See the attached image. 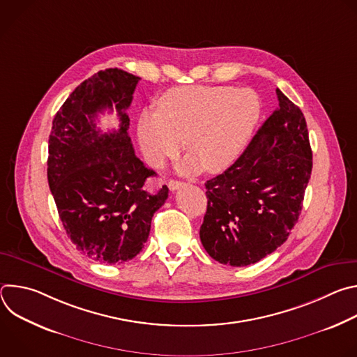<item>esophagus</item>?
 <instances>
[{"instance_id": "esophagus-1", "label": "esophagus", "mask_w": 357, "mask_h": 357, "mask_svg": "<svg viewBox=\"0 0 357 357\" xmlns=\"http://www.w3.org/2000/svg\"><path fill=\"white\" fill-rule=\"evenodd\" d=\"M182 186H185V183L183 182H181V181H169L168 182V188L171 189V190H176V189H179V188H182Z\"/></svg>"}]
</instances>
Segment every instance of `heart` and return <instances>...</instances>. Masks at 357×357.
<instances>
[{
	"instance_id": "heart-1",
	"label": "heart",
	"mask_w": 357,
	"mask_h": 357,
	"mask_svg": "<svg viewBox=\"0 0 357 357\" xmlns=\"http://www.w3.org/2000/svg\"><path fill=\"white\" fill-rule=\"evenodd\" d=\"M260 100L250 89L183 86L164 93L154 112L139 116L137 134L146 162L161 168L183 142L181 169L219 174L243 154L260 119Z\"/></svg>"
}]
</instances>
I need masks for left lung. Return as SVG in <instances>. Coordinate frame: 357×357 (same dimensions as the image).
Here are the masks:
<instances>
[{
	"instance_id": "1",
	"label": "left lung",
	"mask_w": 357,
	"mask_h": 357,
	"mask_svg": "<svg viewBox=\"0 0 357 357\" xmlns=\"http://www.w3.org/2000/svg\"><path fill=\"white\" fill-rule=\"evenodd\" d=\"M278 109L264 121L240 158L208 181V209L200 241L209 256L233 267L275 251L298 222L312 172L307 121L277 89Z\"/></svg>"
}]
</instances>
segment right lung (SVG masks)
Returning a JSON list of instances; mask_svg holds the SVG:
<instances>
[{"label":"right lung","mask_w":357,"mask_h":357,"mask_svg":"<svg viewBox=\"0 0 357 357\" xmlns=\"http://www.w3.org/2000/svg\"><path fill=\"white\" fill-rule=\"evenodd\" d=\"M138 80L117 68L93 75L66 98L49 135L47 182L63 227L84 256L106 264L137 256L168 197L167 185L157 193L144 189L155 172L135 157L128 135ZM113 107L119 130L101 133L96 116Z\"/></svg>","instance_id":"1"}]
</instances>
